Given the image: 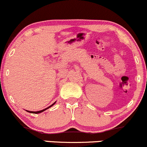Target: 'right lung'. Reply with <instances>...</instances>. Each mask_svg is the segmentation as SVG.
<instances>
[{"mask_svg": "<svg viewBox=\"0 0 147 147\" xmlns=\"http://www.w3.org/2000/svg\"><path fill=\"white\" fill-rule=\"evenodd\" d=\"M56 102H55L54 103H53L52 105H50V106H49V107H48L47 108H46V109H42V110H40V111H27V110H25V111H27V112H29V113H36H36H42V112L45 111V110L47 109H49V108L51 107H52L53 105H55V103H56Z\"/></svg>", "mask_w": 147, "mask_h": 147, "instance_id": "right-lung-1", "label": "right lung"}]
</instances>
